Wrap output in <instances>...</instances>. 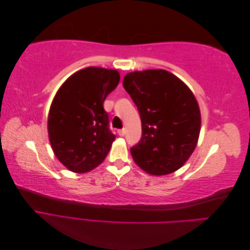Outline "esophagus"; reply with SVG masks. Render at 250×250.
Returning <instances> with one entry per match:
<instances>
[{"instance_id": "esophagus-1", "label": "esophagus", "mask_w": 250, "mask_h": 250, "mask_svg": "<svg viewBox=\"0 0 250 250\" xmlns=\"http://www.w3.org/2000/svg\"><path fill=\"white\" fill-rule=\"evenodd\" d=\"M125 133H126V129H125V128H123V129L118 130V134L120 135V137H124Z\"/></svg>"}]
</instances>
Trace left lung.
<instances>
[{
	"label": "left lung",
	"mask_w": 250,
	"mask_h": 250,
	"mask_svg": "<svg viewBox=\"0 0 250 250\" xmlns=\"http://www.w3.org/2000/svg\"><path fill=\"white\" fill-rule=\"evenodd\" d=\"M123 86L142 121V138L130 149L133 161L151 175L178 170L193 153L200 132V110L191 89L165 70L128 73Z\"/></svg>",
	"instance_id": "8db88e82"
}]
</instances>
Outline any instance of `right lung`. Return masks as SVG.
Returning <instances> with one entry per match:
<instances>
[{"instance_id":"right-lung-1","label":"right lung","mask_w":250,"mask_h":250,"mask_svg":"<svg viewBox=\"0 0 250 250\" xmlns=\"http://www.w3.org/2000/svg\"><path fill=\"white\" fill-rule=\"evenodd\" d=\"M119 81L117 70L89 66L67 78L55 95L48 118L49 139L56 157L72 172H89L109 152L116 135L103 102Z\"/></svg>"}]
</instances>
